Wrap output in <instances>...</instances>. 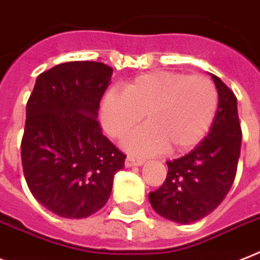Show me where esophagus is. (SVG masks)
Here are the masks:
<instances>
[{"instance_id":"esophagus-1","label":"esophagus","mask_w":260,"mask_h":260,"mask_svg":"<svg viewBox=\"0 0 260 260\" xmlns=\"http://www.w3.org/2000/svg\"><path fill=\"white\" fill-rule=\"evenodd\" d=\"M145 164V160L138 159V158H133V156H127L126 158L125 166L126 167H133V166H142Z\"/></svg>"}]
</instances>
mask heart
Wrapping results in <instances>:
<instances>
[{"label":"heart","instance_id":"1","mask_svg":"<svg viewBox=\"0 0 260 260\" xmlns=\"http://www.w3.org/2000/svg\"><path fill=\"white\" fill-rule=\"evenodd\" d=\"M218 107V93L209 78L174 72H153L110 91L101 105V121L113 138L122 139L145 114L146 125L125 141L137 155L169 149L184 153L205 137Z\"/></svg>","mask_w":260,"mask_h":260}]
</instances>
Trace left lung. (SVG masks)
Wrapping results in <instances>:
<instances>
[{
    "mask_svg": "<svg viewBox=\"0 0 260 260\" xmlns=\"http://www.w3.org/2000/svg\"><path fill=\"white\" fill-rule=\"evenodd\" d=\"M218 109L210 132L190 153L167 160L166 181L150 192L149 201L160 216L188 224L209 215L230 191L241 155L242 130L237 96L214 74Z\"/></svg>",
    "mask_w": 260,
    "mask_h": 260,
    "instance_id": "1",
    "label": "left lung"
}]
</instances>
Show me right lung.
Masks as SVG:
<instances>
[{
    "instance_id": "right-lung-1",
    "label": "right lung",
    "mask_w": 260,
    "mask_h": 260,
    "mask_svg": "<svg viewBox=\"0 0 260 260\" xmlns=\"http://www.w3.org/2000/svg\"><path fill=\"white\" fill-rule=\"evenodd\" d=\"M113 69L93 61L61 63L36 79L21 143L34 198L62 218L82 219L106 205L126 155L96 121Z\"/></svg>"
}]
</instances>
